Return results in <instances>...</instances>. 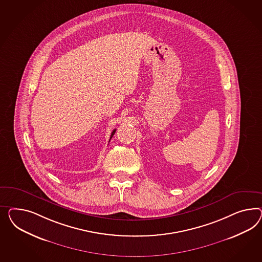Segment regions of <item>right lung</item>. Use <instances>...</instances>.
I'll return each mask as SVG.
<instances>
[{
	"label": "right lung",
	"mask_w": 262,
	"mask_h": 262,
	"mask_svg": "<svg viewBox=\"0 0 262 262\" xmlns=\"http://www.w3.org/2000/svg\"><path fill=\"white\" fill-rule=\"evenodd\" d=\"M115 130H116V129H114V130H113V133H112V135H111V138H110V140H111V139H112V137H113V135H114V134H115Z\"/></svg>",
	"instance_id": "obj_1"
}]
</instances>
